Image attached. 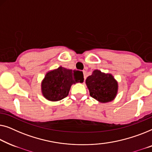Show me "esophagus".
Wrapping results in <instances>:
<instances>
[{"label": "esophagus", "mask_w": 152, "mask_h": 152, "mask_svg": "<svg viewBox=\"0 0 152 152\" xmlns=\"http://www.w3.org/2000/svg\"><path fill=\"white\" fill-rule=\"evenodd\" d=\"M83 75H84V79L85 80V79H86V77H87V73L85 71H83Z\"/></svg>", "instance_id": "esophagus-1"}]
</instances>
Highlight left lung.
Segmentation results:
<instances>
[{"instance_id":"1","label":"left lung","mask_w":152,"mask_h":152,"mask_svg":"<svg viewBox=\"0 0 152 152\" xmlns=\"http://www.w3.org/2000/svg\"><path fill=\"white\" fill-rule=\"evenodd\" d=\"M86 85L89 94L100 102L112 101L118 91V83L112 75L94 70L86 79Z\"/></svg>"}]
</instances>
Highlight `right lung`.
Masks as SVG:
<instances>
[{
	"mask_svg": "<svg viewBox=\"0 0 152 152\" xmlns=\"http://www.w3.org/2000/svg\"><path fill=\"white\" fill-rule=\"evenodd\" d=\"M77 72L59 67L47 73L41 84L44 97L50 101H58L67 97L72 85L84 80L83 74L78 73L76 76Z\"/></svg>",
	"mask_w": 152,
	"mask_h": 152,
	"instance_id": "1",
	"label": "right lung"
}]
</instances>
